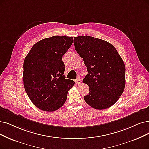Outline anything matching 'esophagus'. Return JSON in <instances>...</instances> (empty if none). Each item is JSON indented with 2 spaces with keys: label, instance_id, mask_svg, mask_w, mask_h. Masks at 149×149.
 <instances>
[{
  "label": "esophagus",
  "instance_id": "34e87169",
  "mask_svg": "<svg viewBox=\"0 0 149 149\" xmlns=\"http://www.w3.org/2000/svg\"><path fill=\"white\" fill-rule=\"evenodd\" d=\"M81 82H82V81H81V79H79V78H78V79L75 80V83H76V85H79V84H81Z\"/></svg>",
  "mask_w": 149,
  "mask_h": 149
}]
</instances>
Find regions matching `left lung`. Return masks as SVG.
Returning a JSON list of instances; mask_svg holds the SVG:
<instances>
[{"label": "left lung", "instance_id": "1", "mask_svg": "<svg viewBox=\"0 0 149 149\" xmlns=\"http://www.w3.org/2000/svg\"><path fill=\"white\" fill-rule=\"evenodd\" d=\"M75 50L83 58L88 74L82 82L89 87L86 102L104 109L115 104L125 87V66L116 49L106 41L92 37L74 38Z\"/></svg>", "mask_w": 149, "mask_h": 149}]
</instances>
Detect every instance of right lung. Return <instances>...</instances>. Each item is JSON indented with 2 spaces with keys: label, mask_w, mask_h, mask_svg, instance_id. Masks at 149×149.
<instances>
[{
  "label": "right lung",
  "mask_w": 149,
  "mask_h": 149,
  "mask_svg": "<svg viewBox=\"0 0 149 149\" xmlns=\"http://www.w3.org/2000/svg\"><path fill=\"white\" fill-rule=\"evenodd\" d=\"M73 38L53 36L35 43L24 61L23 82L31 102L41 110H57L66 102L68 92L74 84L65 79L62 56Z\"/></svg>",
  "instance_id": "right-lung-1"
}]
</instances>
